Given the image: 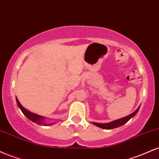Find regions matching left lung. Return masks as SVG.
Masks as SVG:
<instances>
[{
  "mask_svg": "<svg viewBox=\"0 0 159 159\" xmlns=\"http://www.w3.org/2000/svg\"><path fill=\"white\" fill-rule=\"evenodd\" d=\"M139 108H140V107H139L136 110L134 111L133 113L129 115V116H125V117L122 118H119V119L115 120L113 121L109 122V123L101 124V123H97V122H92V123L94 124V125L97 126V127L102 128V129H114V128H116V127H121V126L124 125V124L127 123L130 118L134 117L138 112V111H139Z\"/></svg>",
  "mask_w": 159,
  "mask_h": 159,
  "instance_id": "1",
  "label": "left lung"
}]
</instances>
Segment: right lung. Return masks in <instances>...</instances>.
Returning a JSON list of instances; mask_svg holds the SVG:
<instances>
[{
  "label": "right lung",
  "mask_w": 159,
  "mask_h": 159,
  "mask_svg": "<svg viewBox=\"0 0 159 159\" xmlns=\"http://www.w3.org/2000/svg\"><path fill=\"white\" fill-rule=\"evenodd\" d=\"M16 101H17V104H18V107L20 108V110L22 111V112L24 113V116H26V117H27L30 121L34 122V123H36L37 124H39V125H43V126H51L55 123H55H50V124L47 123V122H45V118H46L45 117L39 116V115H37L35 113H33V112H30V111H29L28 110H26V109H25L24 107L22 106L21 104L19 102L18 99L17 98V97H16Z\"/></svg>",
  "instance_id": "obj_1"
}]
</instances>
